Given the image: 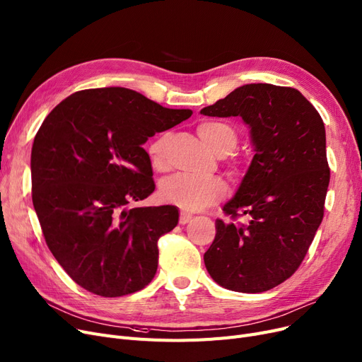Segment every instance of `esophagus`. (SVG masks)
Returning <instances> with one entry per match:
<instances>
[{
	"mask_svg": "<svg viewBox=\"0 0 362 362\" xmlns=\"http://www.w3.org/2000/svg\"><path fill=\"white\" fill-rule=\"evenodd\" d=\"M191 218H192V214L186 213V211H182V213H180V217H179V223H180V225L189 223V222H191Z\"/></svg>",
	"mask_w": 362,
	"mask_h": 362,
	"instance_id": "34e87169",
	"label": "esophagus"
}]
</instances>
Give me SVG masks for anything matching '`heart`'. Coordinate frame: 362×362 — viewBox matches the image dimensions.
Masks as SVG:
<instances>
[{"label":"heart","mask_w":362,"mask_h":362,"mask_svg":"<svg viewBox=\"0 0 362 362\" xmlns=\"http://www.w3.org/2000/svg\"><path fill=\"white\" fill-rule=\"evenodd\" d=\"M197 132L217 155L229 153L238 142V134L235 129L222 121H204L198 124ZM165 144L167 134L153 140L148 149L151 161L155 165L163 164ZM232 165L233 168H238L237 163ZM160 192L164 201L176 204L182 210L195 211L222 199L226 195V185L218 177H198L186 175V173H177L163 182Z\"/></svg>","instance_id":"1"}]
</instances>
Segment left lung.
Masks as SVG:
<instances>
[{
    "label": "left lung",
    "instance_id": "8db88e82",
    "mask_svg": "<svg viewBox=\"0 0 362 362\" xmlns=\"http://www.w3.org/2000/svg\"><path fill=\"white\" fill-rule=\"evenodd\" d=\"M209 117H241L255 156L223 211L248 223L216 220L204 255L210 276L232 291H268L303 262L324 217L329 183L321 115L291 87L245 84L201 109Z\"/></svg>",
    "mask_w": 362,
    "mask_h": 362
}]
</instances>
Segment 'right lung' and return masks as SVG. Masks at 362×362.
<instances>
[{"instance_id": "right-lung-1", "label": "right lung", "mask_w": 362, "mask_h": 362, "mask_svg": "<svg viewBox=\"0 0 362 362\" xmlns=\"http://www.w3.org/2000/svg\"><path fill=\"white\" fill-rule=\"evenodd\" d=\"M192 115L124 87L71 94L47 115L30 153L33 202L47 245L87 291L119 297L145 288L175 206L134 207L155 183L148 137Z\"/></svg>"}]
</instances>
